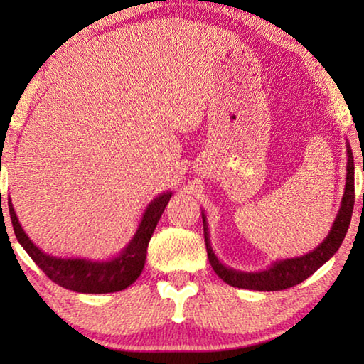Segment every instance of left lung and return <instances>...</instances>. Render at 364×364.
<instances>
[{"label": "left lung", "mask_w": 364, "mask_h": 364, "mask_svg": "<svg viewBox=\"0 0 364 364\" xmlns=\"http://www.w3.org/2000/svg\"><path fill=\"white\" fill-rule=\"evenodd\" d=\"M353 204H355V162L352 147H350L347 141V178H345V191L341 202V208H338L337 217L332 223V228L324 241L313 249L308 254L295 258H286V260H278L271 263L267 269L262 271H239L226 267L225 263L218 260L215 255L210 244V236H208V223L204 210H202V221H204V237H205V247L208 262H210L212 268L226 284L239 289H249V291H282V289H289L300 284L301 281L315 273V271L323 267V264L329 260V258L336 254L341 247L345 234L350 226V220H352L353 213Z\"/></svg>", "instance_id": "obj_1"}]
</instances>
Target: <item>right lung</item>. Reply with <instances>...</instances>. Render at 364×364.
Returning <instances> with one entry per match:
<instances>
[{"label": "right lung", "instance_id": "obj_1", "mask_svg": "<svg viewBox=\"0 0 364 364\" xmlns=\"http://www.w3.org/2000/svg\"><path fill=\"white\" fill-rule=\"evenodd\" d=\"M171 194H173L171 191H167L149 202L132 241L125 245V249L119 255L109 258V260L63 258L45 254L30 241L26 231L22 230L19 218L12 207L11 197H8V207L17 241L49 279L73 292L109 294L123 291L139 278L146 263L147 245H149L152 232L156 230Z\"/></svg>", "mask_w": 364, "mask_h": 364}]
</instances>
